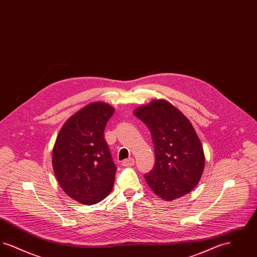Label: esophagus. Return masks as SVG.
<instances>
[{
    "instance_id": "obj_1",
    "label": "esophagus",
    "mask_w": 257,
    "mask_h": 257,
    "mask_svg": "<svg viewBox=\"0 0 257 257\" xmlns=\"http://www.w3.org/2000/svg\"><path fill=\"white\" fill-rule=\"evenodd\" d=\"M134 164L135 160L133 158L124 160L122 162V165L124 167H132V166H134Z\"/></svg>"
}]
</instances>
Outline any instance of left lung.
Segmentation results:
<instances>
[{
    "label": "left lung",
    "instance_id": "1",
    "mask_svg": "<svg viewBox=\"0 0 257 257\" xmlns=\"http://www.w3.org/2000/svg\"><path fill=\"white\" fill-rule=\"evenodd\" d=\"M134 113L147 125L154 146V168L145 174L150 189L167 201L189 194L205 165L201 143L189 119L165 100H154Z\"/></svg>",
    "mask_w": 257,
    "mask_h": 257
}]
</instances>
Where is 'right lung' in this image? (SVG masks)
<instances>
[{"instance_id": "add662e5", "label": "right lung", "mask_w": 257, "mask_h": 257, "mask_svg": "<svg viewBox=\"0 0 257 257\" xmlns=\"http://www.w3.org/2000/svg\"><path fill=\"white\" fill-rule=\"evenodd\" d=\"M113 110L102 102L84 107L64 123L54 146L52 163L58 182L80 203L95 204L112 189L116 166L104 130Z\"/></svg>"}]
</instances>
